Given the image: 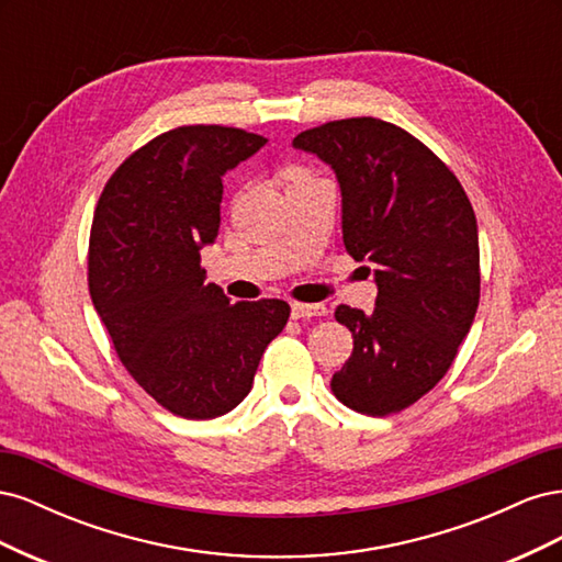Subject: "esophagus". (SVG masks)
<instances>
[{
    "label": "esophagus",
    "instance_id": "obj_1",
    "mask_svg": "<svg viewBox=\"0 0 562 562\" xmlns=\"http://www.w3.org/2000/svg\"><path fill=\"white\" fill-rule=\"evenodd\" d=\"M328 310L326 304H304V302H293L291 304V316L293 318H312V316H326Z\"/></svg>",
    "mask_w": 562,
    "mask_h": 562
}]
</instances>
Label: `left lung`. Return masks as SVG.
Wrapping results in <instances>:
<instances>
[{"instance_id":"8db88e82","label":"left lung","mask_w":562,"mask_h":562,"mask_svg":"<svg viewBox=\"0 0 562 562\" xmlns=\"http://www.w3.org/2000/svg\"><path fill=\"white\" fill-rule=\"evenodd\" d=\"M293 147L335 171L345 248L372 265L378 283L370 314L335 310L353 351L333 375V394L370 417L401 413L446 375L479 310L471 201L427 145L375 116L302 131Z\"/></svg>"}]
</instances>
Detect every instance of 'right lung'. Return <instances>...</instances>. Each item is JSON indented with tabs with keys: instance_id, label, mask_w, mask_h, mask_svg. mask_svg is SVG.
<instances>
[{
	"instance_id": "add662e5",
	"label": "right lung",
	"mask_w": 562,
	"mask_h": 562,
	"mask_svg": "<svg viewBox=\"0 0 562 562\" xmlns=\"http://www.w3.org/2000/svg\"><path fill=\"white\" fill-rule=\"evenodd\" d=\"M267 145L229 126H180L116 168L95 206L89 291L119 359L184 419L234 411L291 307L236 302L206 283L201 248L220 229L223 176Z\"/></svg>"
}]
</instances>
